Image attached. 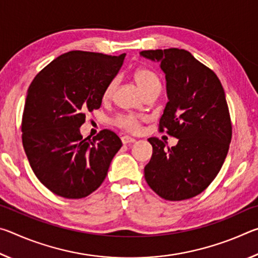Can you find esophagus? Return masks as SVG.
<instances>
[{"instance_id": "esophagus-1", "label": "esophagus", "mask_w": 258, "mask_h": 258, "mask_svg": "<svg viewBox=\"0 0 258 258\" xmlns=\"http://www.w3.org/2000/svg\"><path fill=\"white\" fill-rule=\"evenodd\" d=\"M121 142H123L124 145H128V143L135 142V139L128 137V135H124V137H121Z\"/></svg>"}]
</instances>
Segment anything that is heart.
Segmentation results:
<instances>
[{"instance_id": "b5f03b06", "label": "heart", "mask_w": 258, "mask_h": 258, "mask_svg": "<svg viewBox=\"0 0 258 258\" xmlns=\"http://www.w3.org/2000/svg\"><path fill=\"white\" fill-rule=\"evenodd\" d=\"M134 80L137 83L139 89L142 91L143 94H146L149 91L160 89V80L158 75L155 72L150 71L148 68H138L134 71ZM116 86V80L113 78L110 82L108 83L107 86L104 87L102 98L104 100L109 99L113 93V90H115ZM143 120V117L139 115H133V113H120L115 118V124L118 126V127L128 131V132H137L140 128V125H141Z\"/></svg>"}]
</instances>
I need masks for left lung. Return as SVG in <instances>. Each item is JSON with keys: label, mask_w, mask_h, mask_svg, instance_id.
<instances>
[{"label": "left lung", "mask_w": 258, "mask_h": 258, "mask_svg": "<svg viewBox=\"0 0 258 258\" xmlns=\"http://www.w3.org/2000/svg\"><path fill=\"white\" fill-rule=\"evenodd\" d=\"M140 54L160 62L168 102L158 130L178 140L166 149L158 138L148 139L152 156L145 178L165 200L196 197L220 172L232 138L223 86L211 68L185 50H145Z\"/></svg>", "instance_id": "obj_1"}]
</instances>
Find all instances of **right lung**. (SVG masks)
I'll use <instances>...</instances> for the list:
<instances>
[{"label":"right lung","mask_w":258,"mask_h":258,"mask_svg":"<svg viewBox=\"0 0 258 258\" xmlns=\"http://www.w3.org/2000/svg\"><path fill=\"white\" fill-rule=\"evenodd\" d=\"M125 53L71 51L37 74L21 120L23 146L43 185L68 199L84 198L101 185L121 141L102 130L83 139L86 113L99 109L104 87L117 75Z\"/></svg>","instance_id":"right-lung-1"}]
</instances>
